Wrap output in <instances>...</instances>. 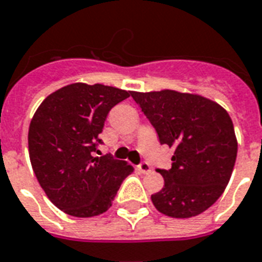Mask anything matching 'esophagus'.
<instances>
[{
    "label": "esophagus",
    "instance_id": "obj_1",
    "mask_svg": "<svg viewBox=\"0 0 262 262\" xmlns=\"http://www.w3.org/2000/svg\"><path fill=\"white\" fill-rule=\"evenodd\" d=\"M139 171L140 173H143V174H147V173H149V171H151V165H149L148 162L140 163Z\"/></svg>",
    "mask_w": 262,
    "mask_h": 262
}]
</instances>
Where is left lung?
I'll return each instance as SVG.
<instances>
[{
  "label": "left lung",
  "mask_w": 262,
  "mask_h": 262,
  "mask_svg": "<svg viewBox=\"0 0 262 262\" xmlns=\"http://www.w3.org/2000/svg\"><path fill=\"white\" fill-rule=\"evenodd\" d=\"M130 95L161 144L174 149L170 169H158L165 187L151 195L154 206L173 219L207 210L224 192L236 161L237 140L227 110L201 95L170 89Z\"/></svg>",
  "instance_id": "8db88e82"
}]
</instances>
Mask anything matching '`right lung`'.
<instances>
[{
    "label": "right lung",
    "mask_w": 262,
    "mask_h": 262,
    "mask_svg": "<svg viewBox=\"0 0 262 262\" xmlns=\"http://www.w3.org/2000/svg\"><path fill=\"white\" fill-rule=\"evenodd\" d=\"M129 96L101 83H70L48 96L34 114L31 166L49 201L67 214L93 217L107 211L133 171L125 161L93 157L110 110Z\"/></svg>",
    "instance_id": "obj_1"
}]
</instances>
